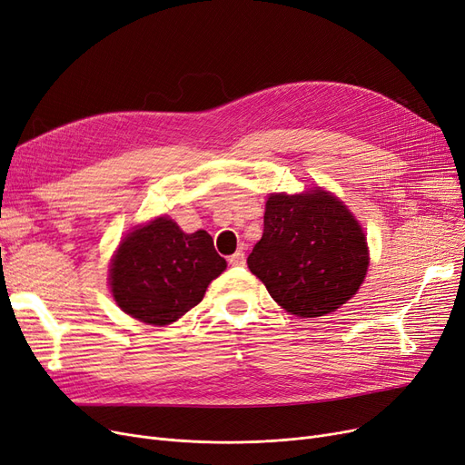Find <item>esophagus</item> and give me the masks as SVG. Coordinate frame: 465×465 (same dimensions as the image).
Here are the masks:
<instances>
[{"mask_svg":"<svg viewBox=\"0 0 465 465\" xmlns=\"http://www.w3.org/2000/svg\"><path fill=\"white\" fill-rule=\"evenodd\" d=\"M228 262L232 266H243L245 264V252L243 251H237L232 256H228Z\"/></svg>","mask_w":465,"mask_h":465,"instance_id":"1","label":"esophagus"}]
</instances>
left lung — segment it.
Here are the masks:
<instances>
[{"instance_id":"1","label":"left lung","mask_w":465,"mask_h":465,"mask_svg":"<svg viewBox=\"0 0 465 465\" xmlns=\"http://www.w3.org/2000/svg\"><path fill=\"white\" fill-rule=\"evenodd\" d=\"M247 264L281 308L298 317H321L346 304L365 281L367 237L331 192L272 193L264 233Z\"/></svg>"}]
</instances>
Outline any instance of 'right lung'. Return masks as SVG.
Returning a JSON list of instances; mask_svg holds the SVG:
<instances>
[{"label":"right lung","instance_id":"right-lung-1","mask_svg":"<svg viewBox=\"0 0 465 465\" xmlns=\"http://www.w3.org/2000/svg\"><path fill=\"white\" fill-rule=\"evenodd\" d=\"M226 260L205 230L184 233L174 220L159 216L133 228L110 266L115 304L150 325H171L205 296Z\"/></svg>","mask_w":465,"mask_h":465}]
</instances>
